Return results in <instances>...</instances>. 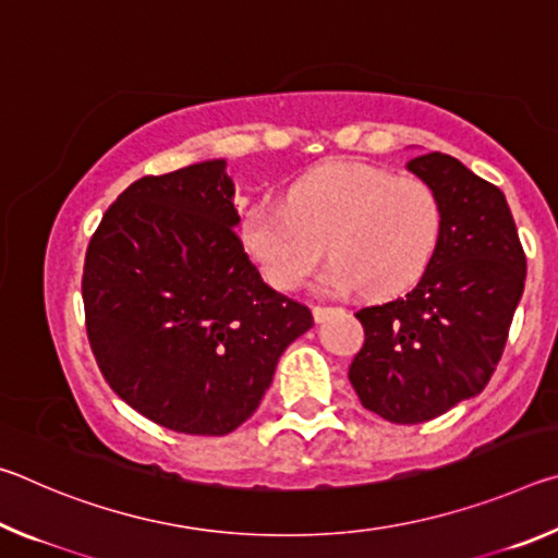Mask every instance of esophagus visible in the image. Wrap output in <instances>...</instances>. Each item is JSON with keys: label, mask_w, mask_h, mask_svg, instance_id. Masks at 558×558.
I'll return each instance as SVG.
<instances>
[{"label": "esophagus", "mask_w": 558, "mask_h": 558, "mask_svg": "<svg viewBox=\"0 0 558 558\" xmlns=\"http://www.w3.org/2000/svg\"><path fill=\"white\" fill-rule=\"evenodd\" d=\"M332 313V307H323V305H315L313 307V317H315V323H323V319Z\"/></svg>", "instance_id": "esophagus-1"}]
</instances>
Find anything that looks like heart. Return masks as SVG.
<instances>
[{"mask_svg": "<svg viewBox=\"0 0 558 558\" xmlns=\"http://www.w3.org/2000/svg\"><path fill=\"white\" fill-rule=\"evenodd\" d=\"M446 206L426 179L364 162H329L288 186L286 206L251 204L239 241L272 288L295 290L325 245L323 292L389 298L413 288L440 248Z\"/></svg>", "mask_w": 558, "mask_h": 558, "instance_id": "1", "label": "heart"}]
</instances>
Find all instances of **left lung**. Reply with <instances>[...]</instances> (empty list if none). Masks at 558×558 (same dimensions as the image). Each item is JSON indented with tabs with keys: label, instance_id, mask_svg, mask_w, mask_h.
<instances>
[{
	"label": "left lung",
	"instance_id": "8db88e82",
	"mask_svg": "<svg viewBox=\"0 0 558 558\" xmlns=\"http://www.w3.org/2000/svg\"><path fill=\"white\" fill-rule=\"evenodd\" d=\"M405 167L440 194L446 229L418 286L356 313L364 347L349 381L364 409L413 426L485 389L522 300L526 258L495 184L442 153Z\"/></svg>",
	"mask_w": 558,
	"mask_h": 558
}]
</instances>
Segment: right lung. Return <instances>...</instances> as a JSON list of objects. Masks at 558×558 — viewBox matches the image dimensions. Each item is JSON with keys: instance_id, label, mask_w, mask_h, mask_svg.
<instances>
[{"instance_id": "add662e5", "label": "right lung", "mask_w": 558, "mask_h": 558, "mask_svg": "<svg viewBox=\"0 0 558 558\" xmlns=\"http://www.w3.org/2000/svg\"><path fill=\"white\" fill-rule=\"evenodd\" d=\"M226 159L143 177L93 233L83 268L90 349L145 418L226 436L258 409L313 313L263 282L235 235Z\"/></svg>"}]
</instances>
